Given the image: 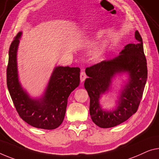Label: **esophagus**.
I'll return each mask as SVG.
<instances>
[{"label":"esophagus","instance_id":"esophagus-1","mask_svg":"<svg viewBox=\"0 0 159 159\" xmlns=\"http://www.w3.org/2000/svg\"><path fill=\"white\" fill-rule=\"evenodd\" d=\"M87 78V75H86V73L84 72H82L80 73V80H81V82H84L85 79Z\"/></svg>","mask_w":159,"mask_h":159}]
</instances>
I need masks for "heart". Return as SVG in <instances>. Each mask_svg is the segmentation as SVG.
<instances>
[{
	"instance_id": "heart-1",
	"label": "heart",
	"mask_w": 159,
	"mask_h": 159,
	"mask_svg": "<svg viewBox=\"0 0 159 159\" xmlns=\"http://www.w3.org/2000/svg\"><path fill=\"white\" fill-rule=\"evenodd\" d=\"M95 53H97V52H95Z\"/></svg>"
}]
</instances>
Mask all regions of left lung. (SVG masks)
I'll list each match as a JSON object with an SVG mask.
<instances>
[{"label": "left lung", "instance_id": "1", "mask_svg": "<svg viewBox=\"0 0 159 159\" xmlns=\"http://www.w3.org/2000/svg\"><path fill=\"white\" fill-rule=\"evenodd\" d=\"M135 38L137 42L126 45L119 56L85 70L89 77L84 85L90 98V116L101 128L114 127L127 120L137 111L142 98L147 80V63L142 38L138 30L135 32ZM122 73H128V82L120 93L116 109L105 111L100 106V97L108 91L112 79Z\"/></svg>", "mask_w": 159, "mask_h": 159}]
</instances>
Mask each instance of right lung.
Wrapping results in <instances>:
<instances>
[{
	"label": "right lung",
	"mask_w": 159,
	"mask_h": 159,
	"mask_svg": "<svg viewBox=\"0 0 159 159\" xmlns=\"http://www.w3.org/2000/svg\"><path fill=\"white\" fill-rule=\"evenodd\" d=\"M22 32L18 33L9 48L7 87L17 111L23 120L35 128L55 129L65 118L67 99L80 84L79 67H55L41 98L33 99L18 80L17 51Z\"/></svg>",
	"instance_id": "obj_1"
}]
</instances>
